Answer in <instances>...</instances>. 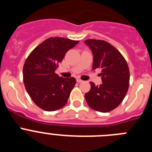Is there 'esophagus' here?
<instances>
[{
  "label": "esophagus",
  "instance_id": "obj_1",
  "mask_svg": "<svg viewBox=\"0 0 152 152\" xmlns=\"http://www.w3.org/2000/svg\"><path fill=\"white\" fill-rule=\"evenodd\" d=\"M77 82H78V83H82V82H84V80H80V79L77 78Z\"/></svg>",
  "mask_w": 152,
  "mask_h": 152
}]
</instances>
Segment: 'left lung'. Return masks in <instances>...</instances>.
I'll return each mask as SVG.
<instances>
[{"instance_id":"left-lung-1","label":"left lung","mask_w":152,"mask_h":152,"mask_svg":"<svg viewBox=\"0 0 152 152\" xmlns=\"http://www.w3.org/2000/svg\"><path fill=\"white\" fill-rule=\"evenodd\" d=\"M94 56L93 70L101 68L102 84L90 82L91 90L84 97L88 106L101 113L113 110L122 103L129 89V69L122 54L103 40L87 39Z\"/></svg>"}]
</instances>
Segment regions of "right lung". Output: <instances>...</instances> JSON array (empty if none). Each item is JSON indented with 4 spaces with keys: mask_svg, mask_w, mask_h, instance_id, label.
<instances>
[{
    "mask_svg": "<svg viewBox=\"0 0 152 152\" xmlns=\"http://www.w3.org/2000/svg\"><path fill=\"white\" fill-rule=\"evenodd\" d=\"M79 41L51 37L35 48L23 65V83L33 101L45 111L62 108L76 84L75 77L64 78L56 74L69 49Z\"/></svg>",
    "mask_w": 152,
    "mask_h": 152,
    "instance_id": "1",
    "label": "right lung"
}]
</instances>
